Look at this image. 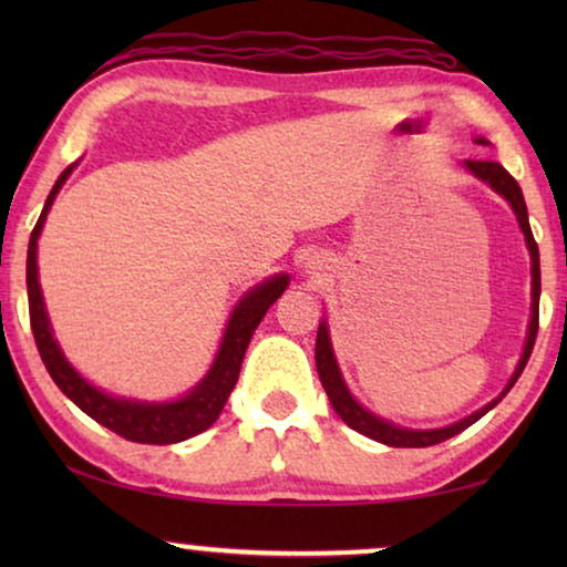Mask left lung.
<instances>
[{
	"label": "left lung",
	"mask_w": 567,
	"mask_h": 567,
	"mask_svg": "<svg viewBox=\"0 0 567 567\" xmlns=\"http://www.w3.org/2000/svg\"><path fill=\"white\" fill-rule=\"evenodd\" d=\"M480 144H485V138H480ZM464 165H467V169H470L472 175H477L480 181H485L493 190H498L501 196L508 200L511 208H514L516 219H518V227H522V231H524L526 245H529V252H532V322H529V336H526L524 355H522V361H518V367L514 371V377H511L508 386H506V390H503L501 398H495L491 402V405H485L483 410H477V413L467 415L460 423L446 425V429L408 431V429H398V425L382 421V417L371 415L369 410H363L359 402L351 398V392L346 390L343 379H340L336 355H332L328 324L322 322L320 330H317L315 361H317V374H320V382H322L324 392H328V398H330V405H332V410H336V413L340 415V421H343L346 425H351L353 431L363 433V436L379 441V444L400 446V449H423V446L441 444V441L452 439V436H456V433H462L464 429H470V425L477 423L480 417L487 413V410H493L503 398H506V392L516 384V379L522 377L526 361H529V355H532L534 340H537V330H539V291H542L539 289V286H542L539 284V247H537V243H534V235H532V227H529V216H526V204H524L522 188H518V183L506 173V169L498 165V162H493V159H464Z\"/></svg>",
	"instance_id": "1"
}]
</instances>
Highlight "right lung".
<instances>
[{
	"mask_svg": "<svg viewBox=\"0 0 567 567\" xmlns=\"http://www.w3.org/2000/svg\"><path fill=\"white\" fill-rule=\"evenodd\" d=\"M72 167H66L59 175L56 185H53L45 206L38 219L33 235H30L28 245V307H30V328H33V338L38 346V353L49 369V374L61 392L74 402L76 408L84 410L92 421H97L105 429H111L118 436L136 441V444H177L196 433L206 431L216 417L221 415L224 405H227L231 390H235L239 369H243V359L255 328H258L262 317H266L268 307L281 297L286 286H289V276L281 274L270 281L260 284L258 289H252L247 297L239 301L235 315L229 317L227 332H224L221 348L216 353V361L212 371H208L204 382H200L190 394H185L177 402H165V405H146V402H131L118 400L111 394L95 390V386L84 382L76 371L69 367V361L61 353L56 340L51 336L49 328V315H45L43 297H41V284H38V235H41L45 214L56 198V193L64 181L72 173Z\"/></svg>",
	"mask_w": 567,
	"mask_h": 567,
	"instance_id": "obj_1",
	"label": "right lung"
}]
</instances>
